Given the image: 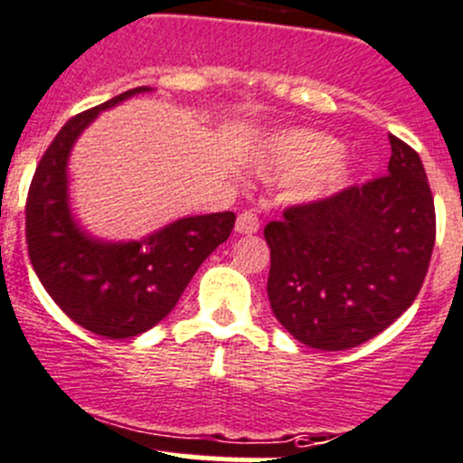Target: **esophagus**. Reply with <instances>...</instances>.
Instances as JSON below:
<instances>
[{
    "mask_svg": "<svg viewBox=\"0 0 463 463\" xmlns=\"http://www.w3.org/2000/svg\"><path fill=\"white\" fill-rule=\"evenodd\" d=\"M259 227H260V221L254 212L245 209V212L238 213V218H236V232L238 233H256L259 232Z\"/></svg>",
    "mask_w": 463,
    "mask_h": 463,
    "instance_id": "obj_1",
    "label": "esophagus"
}]
</instances>
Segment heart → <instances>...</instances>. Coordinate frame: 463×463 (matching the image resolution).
Wrapping results in <instances>:
<instances>
[{"label":"heart","mask_w":463,"mask_h":463,"mask_svg":"<svg viewBox=\"0 0 463 463\" xmlns=\"http://www.w3.org/2000/svg\"><path fill=\"white\" fill-rule=\"evenodd\" d=\"M341 154V145L323 133L294 131L280 137L271 156V175L279 180H297L303 175H312L307 187L303 189L305 198H318L332 192L341 180V169L336 160Z\"/></svg>","instance_id":"1"}]
</instances>
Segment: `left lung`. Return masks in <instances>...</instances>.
<instances>
[{"instance_id": "1", "label": "left lung", "mask_w": 463, "mask_h": 463, "mask_svg": "<svg viewBox=\"0 0 463 463\" xmlns=\"http://www.w3.org/2000/svg\"><path fill=\"white\" fill-rule=\"evenodd\" d=\"M390 149L388 174L267 222L271 312L305 345H361L421 289L437 236L435 198L417 151L397 136Z\"/></svg>"}]
</instances>
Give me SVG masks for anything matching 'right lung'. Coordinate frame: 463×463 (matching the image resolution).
Returning a JSON list of instances; mask_svg holds the SVG:
<instances>
[{"label":"right lung","instance_id":"1","mask_svg":"<svg viewBox=\"0 0 463 463\" xmlns=\"http://www.w3.org/2000/svg\"><path fill=\"white\" fill-rule=\"evenodd\" d=\"M149 90L137 87L71 118L42 156L26 198L28 259L57 307L104 338H131L175 307L203 260L230 238L233 212L175 221L142 242L109 245L80 232L66 203V160L104 109Z\"/></svg>","mask_w":463,"mask_h":463}]
</instances>
